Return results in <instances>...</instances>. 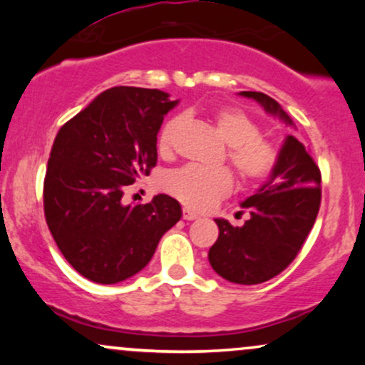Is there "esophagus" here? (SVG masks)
Returning a JSON list of instances; mask_svg holds the SVG:
<instances>
[{
  "label": "esophagus",
  "mask_w": 365,
  "mask_h": 365,
  "mask_svg": "<svg viewBox=\"0 0 365 365\" xmlns=\"http://www.w3.org/2000/svg\"><path fill=\"white\" fill-rule=\"evenodd\" d=\"M182 216H183V220H187V221L197 220V217H199V215H197L195 211H192V209H188V207L182 209Z\"/></svg>",
  "instance_id": "1"
}]
</instances>
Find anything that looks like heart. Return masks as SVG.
<instances>
[{
  "label": "heart",
  "instance_id": "heart-1",
  "mask_svg": "<svg viewBox=\"0 0 365 365\" xmlns=\"http://www.w3.org/2000/svg\"><path fill=\"white\" fill-rule=\"evenodd\" d=\"M211 121L226 148V161L235 171L238 183L254 188L273 177L282 159V149L273 139L262 135L259 121L238 106H220L211 113ZM183 125V116H173L163 125L158 135L161 156L173 154L175 140ZM163 187L185 206L202 211L232 192L233 177L226 168L206 170L187 165L170 171L163 178Z\"/></svg>",
  "mask_w": 365,
  "mask_h": 365
}]
</instances>
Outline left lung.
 I'll return each instance as SVG.
<instances>
[{"instance_id":"obj_1","label":"left lung","mask_w":365,"mask_h":365,"mask_svg":"<svg viewBox=\"0 0 365 365\" xmlns=\"http://www.w3.org/2000/svg\"><path fill=\"white\" fill-rule=\"evenodd\" d=\"M269 113L292 123L279 104L262 92L244 91ZM321 206V170L305 145L288 135L279 165L257 194L242 202L250 215L244 226L216 220L220 235L209 249L217 274L238 284H257L278 276L302 250ZM244 212V211H242Z\"/></svg>"}]
</instances>
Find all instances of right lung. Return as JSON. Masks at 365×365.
Here are the masks:
<instances>
[{"label":"right lung","instance_id":"obj_1","mask_svg":"<svg viewBox=\"0 0 365 365\" xmlns=\"http://www.w3.org/2000/svg\"><path fill=\"white\" fill-rule=\"evenodd\" d=\"M177 101L142 87L104 91L54 137L44 177V216L58 249L94 283L123 282L148 266L182 217L173 197L123 206L127 185L158 161V132Z\"/></svg>","mask_w":365,"mask_h":365}]
</instances>
